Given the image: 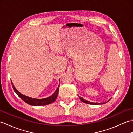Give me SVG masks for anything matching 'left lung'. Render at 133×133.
<instances>
[{
  "instance_id": "obj_1",
  "label": "left lung",
  "mask_w": 133,
  "mask_h": 133,
  "mask_svg": "<svg viewBox=\"0 0 133 133\" xmlns=\"http://www.w3.org/2000/svg\"><path fill=\"white\" fill-rule=\"evenodd\" d=\"M79 99H80L81 101L82 102H83L85 103H87V104H102L105 103H94V102H92L87 101H86L85 99H83V98H82V97H79ZM109 101H110V99ZM109 101H107V102H109Z\"/></svg>"
}]
</instances>
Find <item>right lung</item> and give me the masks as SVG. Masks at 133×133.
<instances>
[{
  "instance_id": "1",
  "label": "right lung",
  "mask_w": 133,
  "mask_h": 133,
  "mask_svg": "<svg viewBox=\"0 0 133 133\" xmlns=\"http://www.w3.org/2000/svg\"><path fill=\"white\" fill-rule=\"evenodd\" d=\"M11 84H12L13 89L14 90V91L15 92L16 94L18 95L22 100L24 101L25 102L30 104V105H32V106H45V105H47V104L51 103L56 100L59 92V85L58 86V88L56 89V91L54 92V94L52 95H51L50 97H49L46 98H43V99H35V98H32L29 97H27V96H26L21 94V92H19L18 90H16V89L15 88V86H14L12 82H11Z\"/></svg>"
}]
</instances>
